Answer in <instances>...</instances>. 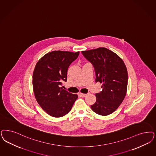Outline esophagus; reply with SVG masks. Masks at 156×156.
<instances>
[{
    "mask_svg": "<svg viewBox=\"0 0 156 156\" xmlns=\"http://www.w3.org/2000/svg\"><path fill=\"white\" fill-rule=\"evenodd\" d=\"M79 95H80V97H86L87 94H84V93H80V94H79Z\"/></svg>",
    "mask_w": 156,
    "mask_h": 156,
    "instance_id": "obj_1",
    "label": "esophagus"
}]
</instances>
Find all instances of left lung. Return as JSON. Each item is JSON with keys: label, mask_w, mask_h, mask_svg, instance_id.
Wrapping results in <instances>:
<instances>
[{"label": "left lung", "mask_w": 156, "mask_h": 156, "mask_svg": "<svg viewBox=\"0 0 156 156\" xmlns=\"http://www.w3.org/2000/svg\"><path fill=\"white\" fill-rule=\"evenodd\" d=\"M82 53L94 67L96 82L102 83V90L96 94V101L91 105V109L102 116L113 113L126 95L128 73L126 65L117 54L104 47Z\"/></svg>", "instance_id": "obj_1"}]
</instances>
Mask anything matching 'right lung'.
Listing matches in <instances>:
<instances>
[{"label":"right lung","instance_id":"1","mask_svg":"<svg viewBox=\"0 0 156 156\" xmlns=\"http://www.w3.org/2000/svg\"><path fill=\"white\" fill-rule=\"evenodd\" d=\"M75 53L54 51L38 61L33 74V88L40 106L51 116L60 118L69 113L78 95L60 87L67 79V70L76 59Z\"/></svg>","mask_w":156,"mask_h":156}]
</instances>
